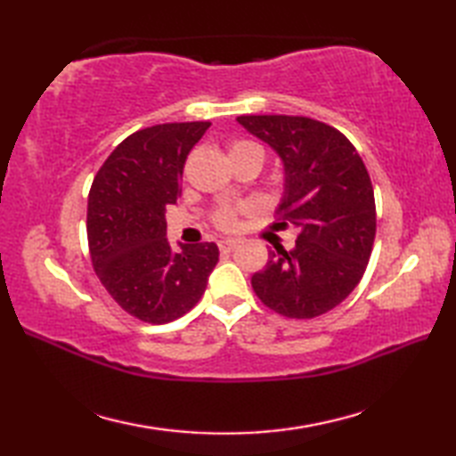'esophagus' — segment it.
<instances>
[{
	"label": "esophagus",
	"instance_id": "obj_1",
	"mask_svg": "<svg viewBox=\"0 0 456 456\" xmlns=\"http://www.w3.org/2000/svg\"><path fill=\"white\" fill-rule=\"evenodd\" d=\"M237 245H239L237 239H223V240H219V248L223 250V253H231V250H233Z\"/></svg>",
	"mask_w": 456,
	"mask_h": 456
}]
</instances>
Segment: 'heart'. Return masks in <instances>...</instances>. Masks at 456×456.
Instances as JSON below:
<instances>
[{"instance_id":"1","label":"heart","mask_w":456,"mask_h":456,"mask_svg":"<svg viewBox=\"0 0 456 456\" xmlns=\"http://www.w3.org/2000/svg\"><path fill=\"white\" fill-rule=\"evenodd\" d=\"M227 154H229V160L243 159V157H255L260 162L265 160V149L260 147L258 142L247 141V139H239L231 142ZM239 211H240L239 206H229V203H225V206H221L213 211V221H216V225L221 229H231L235 225Z\"/></svg>"}]
</instances>
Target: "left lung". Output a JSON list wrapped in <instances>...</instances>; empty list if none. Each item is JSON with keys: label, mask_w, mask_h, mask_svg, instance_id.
Here are the masks:
<instances>
[{"label": "left lung", "mask_w": 456, "mask_h": 456, "mask_svg": "<svg viewBox=\"0 0 456 456\" xmlns=\"http://www.w3.org/2000/svg\"><path fill=\"white\" fill-rule=\"evenodd\" d=\"M237 121L284 160L280 225L297 229L296 247H278L253 274L255 294L273 312L312 319L331 312L366 270L376 237L374 188L353 142L302 115H240Z\"/></svg>", "instance_id": "obj_1"}]
</instances>
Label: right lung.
Wrapping results in <instances>:
<instances>
[{
    "label": "right lung",
    "instance_id": "obj_1",
    "mask_svg": "<svg viewBox=\"0 0 456 456\" xmlns=\"http://www.w3.org/2000/svg\"><path fill=\"white\" fill-rule=\"evenodd\" d=\"M209 121L162 123L121 141L88 196V247L100 282L129 315L162 325L188 314L219 260L216 243L172 253L164 213L182 193L188 154Z\"/></svg>",
    "mask_w": 456,
    "mask_h": 456
}]
</instances>
